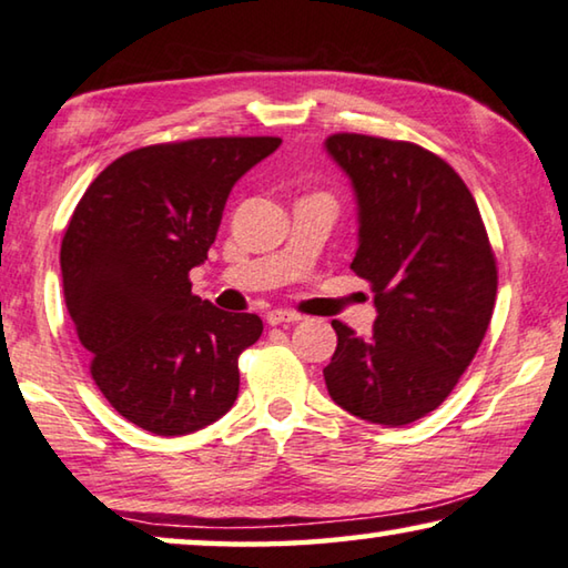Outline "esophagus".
I'll use <instances>...</instances> for the list:
<instances>
[{"instance_id":"esophagus-1","label":"esophagus","mask_w":568,"mask_h":568,"mask_svg":"<svg viewBox=\"0 0 568 568\" xmlns=\"http://www.w3.org/2000/svg\"><path fill=\"white\" fill-rule=\"evenodd\" d=\"M302 320V314H296V312H290V310H268L266 312V322L272 327H276V325H286V322H300Z\"/></svg>"}]
</instances>
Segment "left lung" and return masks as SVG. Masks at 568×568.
<instances>
[{"label": "left lung", "instance_id": "1", "mask_svg": "<svg viewBox=\"0 0 568 568\" xmlns=\"http://www.w3.org/2000/svg\"><path fill=\"white\" fill-rule=\"evenodd\" d=\"M325 150L351 180L357 251L373 286V335L333 320L329 396L371 424L404 426L457 386L490 325L497 268L477 203L442 156L412 142L333 134Z\"/></svg>", "mask_w": 568, "mask_h": 568}]
</instances>
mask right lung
Wrapping results in <instances>:
<instances>
[{
    "mask_svg": "<svg viewBox=\"0 0 568 568\" xmlns=\"http://www.w3.org/2000/svg\"><path fill=\"white\" fill-rule=\"evenodd\" d=\"M278 136L142 146L91 182L60 246L63 290L91 375L139 429L193 434L239 396V355L261 320L193 294L225 200Z\"/></svg>",
    "mask_w": 568,
    "mask_h": 568,
    "instance_id": "add662e5",
    "label": "right lung"
}]
</instances>
